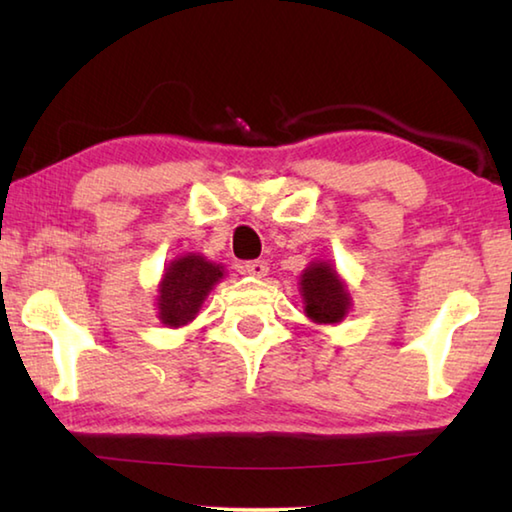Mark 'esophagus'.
<instances>
[{
	"label": "esophagus",
	"mask_w": 512,
	"mask_h": 512,
	"mask_svg": "<svg viewBox=\"0 0 512 512\" xmlns=\"http://www.w3.org/2000/svg\"><path fill=\"white\" fill-rule=\"evenodd\" d=\"M244 271L253 277H264L268 273V264L264 262V259H255V262L244 264Z\"/></svg>",
	"instance_id": "34e87169"
}]
</instances>
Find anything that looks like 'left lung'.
Wrapping results in <instances>:
<instances>
[{"label":"left lung","mask_w":512,"mask_h":512,"mask_svg":"<svg viewBox=\"0 0 512 512\" xmlns=\"http://www.w3.org/2000/svg\"><path fill=\"white\" fill-rule=\"evenodd\" d=\"M300 296L307 318L318 325H336L352 309V296L339 271L323 259L311 262L300 275Z\"/></svg>","instance_id":"left-lung-1"}]
</instances>
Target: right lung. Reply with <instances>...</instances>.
Listing matches in <instances>:
<instances>
[{
	"label": "right lung",
	"mask_w": 512,
	"mask_h": 512,
	"mask_svg": "<svg viewBox=\"0 0 512 512\" xmlns=\"http://www.w3.org/2000/svg\"><path fill=\"white\" fill-rule=\"evenodd\" d=\"M223 266L201 253H187L169 262L158 284V318L164 327L178 329L192 323L205 298L223 280Z\"/></svg>",
	"instance_id": "add662e5"
}]
</instances>
